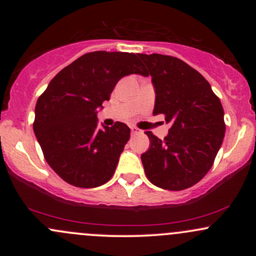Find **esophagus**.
Returning <instances> with one entry per match:
<instances>
[{
  "label": "esophagus",
  "mask_w": 256,
  "mask_h": 256,
  "mask_svg": "<svg viewBox=\"0 0 256 256\" xmlns=\"http://www.w3.org/2000/svg\"><path fill=\"white\" fill-rule=\"evenodd\" d=\"M131 132H132V135H138V134L141 132V130L140 128H135V126H132V128H131Z\"/></svg>",
  "instance_id": "34e87169"
}]
</instances>
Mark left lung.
I'll use <instances>...</instances> for the list:
<instances>
[{"instance_id":"left-lung-1","label":"left lung","mask_w":256,"mask_h":256,"mask_svg":"<svg viewBox=\"0 0 256 256\" xmlns=\"http://www.w3.org/2000/svg\"><path fill=\"white\" fill-rule=\"evenodd\" d=\"M152 76L154 115L171 122L160 140L146 131L150 148L141 154L152 184L182 190L200 182L213 166L226 134L224 110L204 76L180 59L164 54H138Z\"/></svg>"}]
</instances>
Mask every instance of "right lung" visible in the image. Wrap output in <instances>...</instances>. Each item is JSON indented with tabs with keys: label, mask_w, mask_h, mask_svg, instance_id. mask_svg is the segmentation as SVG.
I'll return each mask as SVG.
<instances>
[{
	"label": "right lung",
	"mask_w": 256,
	"mask_h": 256,
	"mask_svg": "<svg viewBox=\"0 0 256 256\" xmlns=\"http://www.w3.org/2000/svg\"><path fill=\"white\" fill-rule=\"evenodd\" d=\"M128 74H146L138 54L92 52L62 69L38 98L33 130L46 161L69 184L94 188L112 177L130 128L118 121L100 130L96 114Z\"/></svg>",
	"instance_id": "right-lung-1"
}]
</instances>
